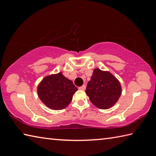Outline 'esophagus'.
<instances>
[{
	"label": "esophagus",
	"mask_w": 156,
	"mask_h": 156,
	"mask_svg": "<svg viewBox=\"0 0 156 156\" xmlns=\"http://www.w3.org/2000/svg\"><path fill=\"white\" fill-rule=\"evenodd\" d=\"M85 89H86V86L84 85V84H83V85H82L81 87H79V89H80V90H85Z\"/></svg>",
	"instance_id": "34e87169"
}]
</instances>
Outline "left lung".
Here are the masks:
<instances>
[{
  "label": "left lung",
  "mask_w": 156,
  "mask_h": 156,
  "mask_svg": "<svg viewBox=\"0 0 156 156\" xmlns=\"http://www.w3.org/2000/svg\"><path fill=\"white\" fill-rule=\"evenodd\" d=\"M91 102L99 109H107L114 105L121 95V85L109 72L95 69L86 89Z\"/></svg>",
  "instance_id": "8db88e82"
}]
</instances>
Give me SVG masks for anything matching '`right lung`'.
<instances>
[{
  "instance_id": "1",
  "label": "right lung",
  "mask_w": 156,
  "mask_h": 156,
  "mask_svg": "<svg viewBox=\"0 0 156 156\" xmlns=\"http://www.w3.org/2000/svg\"><path fill=\"white\" fill-rule=\"evenodd\" d=\"M77 90L72 81L65 77L61 72L46 76L37 89L41 101L54 110H60L68 106Z\"/></svg>"
}]
</instances>
